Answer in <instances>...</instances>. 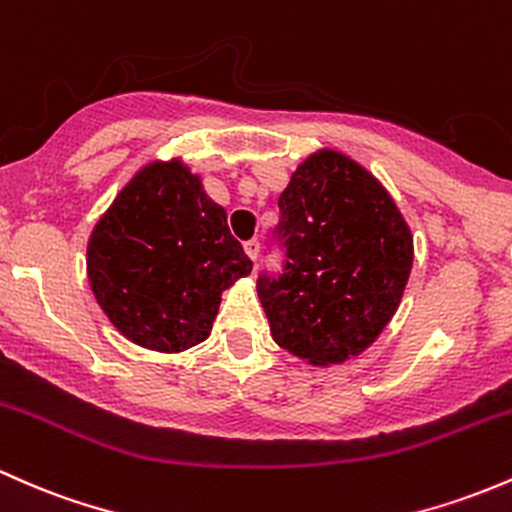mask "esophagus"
Returning <instances> with one entry per match:
<instances>
[{"instance_id":"1","label":"esophagus","mask_w":512,"mask_h":512,"mask_svg":"<svg viewBox=\"0 0 512 512\" xmlns=\"http://www.w3.org/2000/svg\"><path fill=\"white\" fill-rule=\"evenodd\" d=\"M244 251H246V256L251 258V261L256 263V258H258V251H261V244H258L256 239H251V241H246L244 244Z\"/></svg>"}]
</instances>
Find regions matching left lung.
Segmentation results:
<instances>
[{
  "mask_svg": "<svg viewBox=\"0 0 512 512\" xmlns=\"http://www.w3.org/2000/svg\"><path fill=\"white\" fill-rule=\"evenodd\" d=\"M285 271L258 278L280 349L344 364L393 320L412 271V232L371 170L334 148L310 153L278 197Z\"/></svg>",
  "mask_w": 512,
  "mask_h": 512,
  "instance_id": "left-lung-1",
  "label": "left lung"
}]
</instances>
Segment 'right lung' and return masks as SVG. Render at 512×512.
<instances>
[{
  "mask_svg": "<svg viewBox=\"0 0 512 512\" xmlns=\"http://www.w3.org/2000/svg\"><path fill=\"white\" fill-rule=\"evenodd\" d=\"M251 273L227 210L183 158L136 170L87 239V278L122 337L180 354L212 332L222 293Z\"/></svg>",
  "mask_w": 512,
  "mask_h": 512,
  "instance_id": "right-lung-1",
  "label": "right lung"
}]
</instances>
